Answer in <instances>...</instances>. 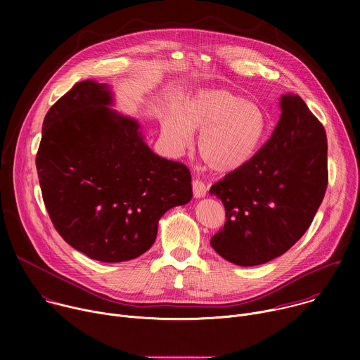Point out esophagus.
<instances>
[{
    "label": "esophagus",
    "instance_id": "obj_1",
    "mask_svg": "<svg viewBox=\"0 0 360 360\" xmlns=\"http://www.w3.org/2000/svg\"><path fill=\"white\" fill-rule=\"evenodd\" d=\"M192 189H193V196L198 198V199H200V198L207 195V188H205V184L198 181V179L192 182Z\"/></svg>",
    "mask_w": 360,
    "mask_h": 360
}]
</instances>
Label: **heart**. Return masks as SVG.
<instances>
[{"mask_svg":"<svg viewBox=\"0 0 360 360\" xmlns=\"http://www.w3.org/2000/svg\"><path fill=\"white\" fill-rule=\"evenodd\" d=\"M200 129V158L212 171L226 174L253 158L265 138L268 121L259 105L226 89L200 91L184 102L178 115L162 118V135L174 153L186 149L192 131Z\"/></svg>","mask_w":360,"mask_h":360,"instance_id":"b5f03b06","label":"heart"}]
</instances>
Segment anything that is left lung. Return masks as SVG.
<instances>
[{
    "label": "left lung",
    "mask_w": 360,
    "mask_h": 360,
    "mask_svg": "<svg viewBox=\"0 0 360 360\" xmlns=\"http://www.w3.org/2000/svg\"><path fill=\"white\" fill-rule=\"evenodd\" d=\"M281 118L268 142L242 168L214 184L226 211L211 245L239 266L266 264L311 226L328 186L323 125L295 94L281 96Z\"/></svg>",
    "instance_id": "8db88e82"
}]
</instances>
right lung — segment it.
<instances>
[{
  "label": "right lung",
  "instance_id": "obj_1",
  "mask_svg": "<svg viewBox=\"0 0 360 360\" xmlns=\"http://www.w3.org/2000/svg\"><path fill=\"white\" fill-rule=\"evenodd\" d=\"M112 105L110 85L75 84L46 112L37 153L56 229L74 249L107 264L146 252L162 215L192 199L189 169L153 153L141 124Z\"/></svg>",
  "mask_w": 360,
  "mask_h": 360
}]
</instances>
